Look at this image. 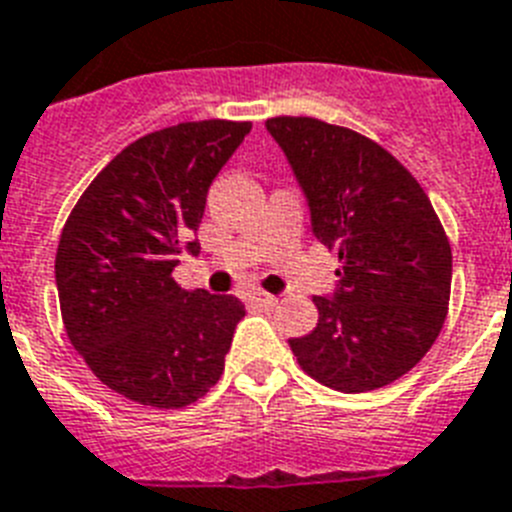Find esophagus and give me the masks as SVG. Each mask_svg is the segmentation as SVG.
I'll list each match as a JSON object with an SVG mask.
<instances>
[{
	"instance_id": "obj_1",
	"label": "esophagus",
	"mask_w": 512,
	"mask_h": 512,
	"mask_svg": "<svg viewBox=\"0 0 512 512\" xmlns=\"http://www.w3.org/2000/svg\"><path fill=\"white\" fill-rule=\"evenodd\" d=\"M251 303H253V306H259V308H274V306H277V298H274L272 293H261V290H259V293L251 295Z\"/></svg>"
}]
</instances>
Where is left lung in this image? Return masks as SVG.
<instances>
[{
	"mask_svg": "<svg viewBox=\"0 0 512 512\" xmlns=\"http://www.w3.org/2000/svg\"><path fill=\"white\" fill-rule=\"evenodd\" d=\"M311 206L314 235L340 259L335 301L290 340L308 377L371 392L416 366L442 332L453 251L432 201L377 141L316 117H269Z\"/></svg>",
	"mask_w": 512,
	"mask_h": 512,
	"instance_id": "obj_1",
	"label": "left lung"
}]
</instances>
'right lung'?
Segmentation results:
<instances>
[{
	"mask_svg": "<svg viewBox=\"0 0 512 512\" xmlns=\"http://www.w3.org/2000/svg\"><path fill=\"white\" fill-rule=\"evenodd\" d=\"M251 122L198 120L154 130L114 156L73 206L54 259L65 332L99 382L151 408H185L225 371L246 316L235 295L172 280L211 180Z\"/></svg>",
	"mask_w": 512,
	"mask_h": 512,
	"instance_id": "add662e5",
	"label": "right lung"
}]
</instances>
